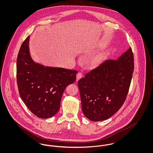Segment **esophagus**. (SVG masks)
<instances>
[{"label":"esophagus","instance_id":"esophagus-1","mask_svg":"<svg viewBox=\"0 0 153 153\" xmlns=\"http://www.w3.org/2000/svg\"><path fill=\"white\" fill-rule=\"evenodd\" d=\"M82 73H81V72H79V73L77 74V76H76V81H77L78 80H80V79L82 77Z\"/></svg>","mask_w":153,"mask_h":153}]
</instances>
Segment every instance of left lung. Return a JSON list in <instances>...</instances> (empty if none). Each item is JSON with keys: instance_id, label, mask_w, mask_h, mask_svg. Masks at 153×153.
Segmentation results:
<instances>
[{"instance_id": "1", "label": "left lung", "mask_w": 153, "mask_h": 153, "mask_svg": "<svg viewBox=\"0 0 153 153\" xmlns=\"http://www.w3.org/2000/svg\"><path fill=\"white\" fill-rule=\"evenodd\" d=\"M131 48L117 60H105L78 81L82 111L91 121L108 119L126 99L134 71Z\"/></svg>"}]
</instances>
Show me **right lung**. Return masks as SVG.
Instances as JSON below:
<instances>
[{
    "mask_svg": "<svg viewBox=\"0 0 153 153\" xmlns=\"http://www.w3.org/2000/svg\"><path fill=\"white\" fill-rule=\"evenodd\" d=\"M28 36L22 44L16 61V80L23 102L36 116L47 119L55 115L60 107L66 87L73 83L77 71L45 66L30 56Z\"/></svg>",
    "mask_w": 153,
    "mask_h": 153,
    "instance_id": "1",
    "label": "right lung"
}]
</instances>
